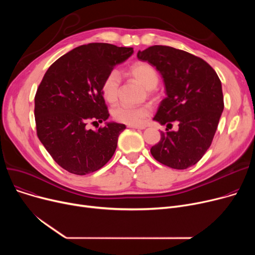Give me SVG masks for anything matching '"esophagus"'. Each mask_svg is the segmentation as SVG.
<instances>
[{"mask_svg":"<svg viewBox=\"0 0 255 255\" xmlns=\"http://www.w3.org/2000/svg\"><path fill=\"white\" fill-rule=\"evenodd\" d=\"M128 127H129V128H133V129H140V130H142V129L145 128L144 126H134V125H128Z\"/></svg>","mask_w":255,"mask_h":255,"instance_id":"esophagus-1","label":"esophagus"}]
</instances>
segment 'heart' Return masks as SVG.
I'll use <instances>...</instances> for the list:
<instances>
[{"instance_id":"1","label":"heart","mask_w":255,"mask_h":255,"mask_svg":"<svg viewBox=\"0 0 255 255\" xmlns=\"http://www.w3.org/2000/svg\"><path fill=\"white\" fill-rule=\"evenodd\" d=\"M129 74L149 93L155 89L159 83V74L155 67L146 62H137L130 66ZM121 87V77L118 71L113 70L105 76L101 84V94L105 101L114 103L117 101ZM151 110L148 105L128 106L117 105L112 110V117L119 123L126 125H141L150 116Z\"/></svg>"}]
</instances>
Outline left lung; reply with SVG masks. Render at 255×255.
<instances>
[{
    "mask_svg": "<svg viewBox=\"0 0 255 255\" xmlns=\"http://www.w3.org/2000/svg\"><path fill=\"white\" fill-rule=\"evenodd\" d=\"M140 61L156 67L163 77L166 97L154 121L178 131H161L152 156L168 167L186 169L196 164L210 148L224 109L221 82L212 67L191 53L164 45L137 52Z\"/></svg>",
    "mask_w": 255,
    "mask_h": 255,
    "instance_id": "left-lung-1",
    "label": "left lung"
}]
</instances>
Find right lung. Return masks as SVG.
<instances>
[{
  "label": "right lung",
  "mask_w": 255,
  "mask_h": 255,
  "mask_svg": "<svg viewBox=\"0 0 255 255\" xmlns=\"http://www.w3.org/2000/svg\"><path fill=\"white\" fill-rule=\"evenodd\" d=\"M132 53V47L109 43L80 45L59 58L44 74L35 95L37 135L65 170L88 175L113 157L126 126L113 122L94 131L88 124L109 119L101 84Z\"/></svg>",
  "instance_id": "1"
}]
</instances>
